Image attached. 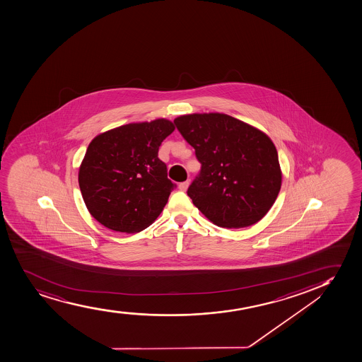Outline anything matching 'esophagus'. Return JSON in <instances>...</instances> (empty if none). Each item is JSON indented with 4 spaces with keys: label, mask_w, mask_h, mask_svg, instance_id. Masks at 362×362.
I'll return each mask as SVG.
<instances>
[{
    "label": "esophagus",
    "mask_w": 362,
    "mask_h": 362,
    "mask_svg": "<svg viewBox=\"0 0 362 362\" xmlns=\"http://www.w3.org/2000/svg\"><path fill=\"white\" fill-rule=\"evenodd\" d=\"M187 187H189V180H185V182H182V183H179L178 187L180 191H187Z\"/></svg>",
    "instance_id": "1"
}]
</instances>
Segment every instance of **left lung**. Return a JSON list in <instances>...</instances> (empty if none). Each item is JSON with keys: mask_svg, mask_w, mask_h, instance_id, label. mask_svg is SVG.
<instances>
[{"mask_svg": "<svg viewBox=\"0 0 362 362\" xmlns=\"http://www.w3.org/2000/svg\"><path fill=\"white\" fill-rule=\"evenodd\" d=\"M175 124L201 163L187 189L196 207L220 228H247L262 219L281 185L269 137L226 114H189Z\"/></svg>", "mask_w": 362, "mask_h": 362, "instance_id": "obj_1", "label": "left lung"}]
</instances>
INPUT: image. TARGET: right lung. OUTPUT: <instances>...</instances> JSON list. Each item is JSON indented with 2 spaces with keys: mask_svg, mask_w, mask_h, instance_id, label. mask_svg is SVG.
<instances>
[{
  "mask_svg": "<svg viewBox=\"0 0 362 362\" xmlns=\"http://www.w3.org/2000/svg\"><path fill=\"white\" fill-rule=\"evenodd\" d=\"M175 131L166 119L122 125L90 143L78 175L90 214L113 231L148 228L166 206L175 184L158 146Z\"/></svg>",
  "mask_w": 362,
  "mask_h": 362,
  "instance_id": "add662e5",
  "label": "right lung"
}]
</instances>
